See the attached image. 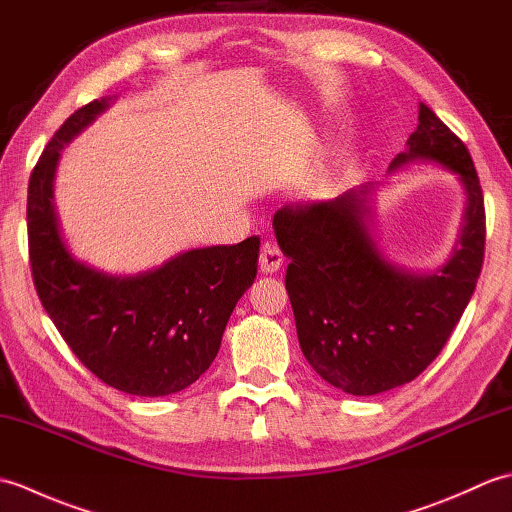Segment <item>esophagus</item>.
Returning <instances> with one entry per match:
<instances>
[{
  "label": "esophagus",
  "instance_id": "1",
  "mask_svg": "<svg viewBox=\"0 0 512 512\" xmlns=\"http://www.w3.org/2000/svg\"><path fill=\"white\" fill-rule=\"evenodd\" d=\"M284 264V253L275 244H264L262 253H259V270L264 275H273Z\"/></svg>",
  "mask_w": 512,
  "mask_h": 512
}]
</instances>
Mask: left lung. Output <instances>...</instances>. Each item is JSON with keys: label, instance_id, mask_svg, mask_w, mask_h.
<instances>
[{"label": "left lung", "instance_id": "1", "mask_svg": "<svg viewBox=\"0 0 512 512\" xmlns=\"http://www.w3.org/2000/svg\"><path fill=\"white\" fill-rule=\"evenodd\" d=\"M413 160L438 162L466 191L458 244L436 273H413L380 253L369 228L372 182L328 202L284 206L273 220L290 259L286 290L301 352L323 380L352 396H374L420 376L449 341L484 264L480 178L469 149L424 103L407 151L389 171Z\"/></svg>", "mask_w": 512, "mask_h": 512}]
</instances>
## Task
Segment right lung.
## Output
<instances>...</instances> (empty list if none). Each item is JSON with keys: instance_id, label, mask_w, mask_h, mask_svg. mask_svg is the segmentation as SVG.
I'll use <instances>...</instances> for the list:
<instances>
[{"instance_id": "right-lung-1", "label": "right lung", "mask_w": 512, "mask_h": 512, "mask_svg": "<svg viewBox=\"0 0 512 512\" xmlns=\"http://www.w3.org/2000/svg\"><path fill=\"white\" fill-rule=\"evenodd\" d=\"M110 105L107 96L76 110L30 173L32 279L48 317L94 376L132 396H169L211 367L235 303L255 281L259 237L193 248L138 275L76 259L61 235L54 173L61 149Z\"/></svg>"}]
</instances>
